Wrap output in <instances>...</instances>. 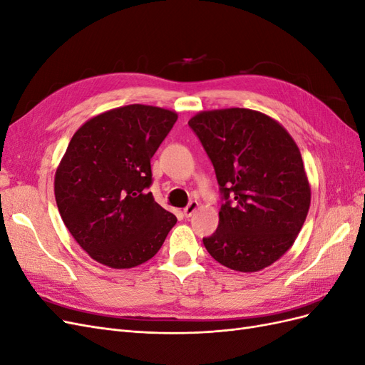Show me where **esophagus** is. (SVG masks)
I'll return each mask as SVG.
<instances>
[{
	"label": "esophagus",
	"mask_w": 365,
	"mask_h": 365,
	"mask_svg": "<svg viewBox=\"0 0 365 365\" xmlns=\"http://www.w3.org/2000/svg\"><path fill=\"white\" fill-rule=\"evenodd\" d=\"M197 207H200V204H197L196 201L189 202V205H187V207L184 208V216H185V217H190V216L196 212Z\"/></svg>",
	"instance_id": "1"
}]
</instances>
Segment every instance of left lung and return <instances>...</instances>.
I'll return each instance as SVG.
<instances>
[{"mask_svg":"<svg viewBox=\"0 0 365 365\" xmlns=\"http://www.w3.org/2000/svg\"><path fill=\"white\" fill-rule=\"evenodd\" d=\"M189 126L212 161L222 205L204 247L224 267L256 272L288 251L304 224L311 187L295 141L280 123L245 108L215 109Z\"/></svg>","mask_w":365,"mask_h":365,"instance_id":"obj_1","label":"left lung"}]
</instances>
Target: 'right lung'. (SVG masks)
<instances>
[{
	"instance_id": "right-lung-1",
	"label": "right lung",
	"mask_w": 365,
	"mask_h": 365,
	"mask_svg": "<svg viewBox=\"0 0 365 365\" xmlns=\"http://www.w3.org/2000/svg\"><path fill=\"white\" fill-rule=\"evenodd\" d=\"M176 113L128 105L88 120L73 135L56 170L54 196L71 236L109 268L152 259L176 224L148 190L150 158Z\"/></svg>"
}]
</instances>
